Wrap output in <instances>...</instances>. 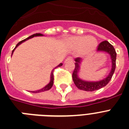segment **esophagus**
Masks as SVG:
<instances>
[{"label":"esophagus","instance_id":"1","mask_svg":"<svg viewBox=\"0 0 129 129\" xmlns=\"http://www.w3.org/2000/svg\"><path fill=\"white\" fill-rule=\"evenodd\" d=\"M70 60H71V61H72V60H73V58H72V57H67V59H66V60H65V62H67V61H70Z\"/></svg>","mask_w":129,"mask_h":129}]
</instances>
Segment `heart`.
Listing matches in <instances>:
<instances>
[{
  "mask_svg": "<svg viewBox=\"0 0 129 129\" xmlns=\"http://www.w3.org/2000/svg\"><path fill=\"white\" fill-rule=\"evenodd\" d=\"M66 44L70 49L76 50L81 57L93 55L97 49L98 42L92 36H74L66 40Z\"/></svg>",
  "mask_w": 129,
  "mask_h": 129,
  "instance_id": "heart-1",
  "label": "heart"
}]
</instances>
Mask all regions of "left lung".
<instances>
[{"mask_svg": "<svg viewBox=\"0 0 129 129\" xmlns=\"http://www.w3.org/2000/svg\"><path fill=\"white\" fill-rule=\"evenodd\" d=\"M97 51H104V52L108 53L110 55L112 64L110 72L106 78L99 81H87L81 80L80 78H79L78 74L80 70V65L81 59L80 57H77L75 59V69L72 73V79H73L74 84L79 89L86 91H96L106 86L112 79V76L114 74L115 70V65H116L115 62H116V55H117L114 46L110 44L108 41L104 40L99 44L97 47Z\"/></svg>", "mask_w": 129, "mask_h": 129, "instance_id": "obj_1", "label": "left lung"}]
</instances>
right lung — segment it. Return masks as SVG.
Returning <instances> with one entry per match:
<instances>
[{"mask_svg": "<svg viewBox=\"0 0 129 129\" xmlns=\"http://www.w3.org/2000/svg\"><path fill=\"white\" fill-rule=\"evenodd\" d=\"M43 36V35H42V34H40V33H36V34H34V35H31V36H29V37H28V38H26V39H25V40H21V42H19L18 44H17L16 45V46H15V48L14 49V50L12 51V53H13V52H14V49H15V48H17V47L19 46V45L21 44L22 42H23L26 41V40H28V39H30V38H33L34 36ZM62 64L60 63V64H59V65L57 66V67H61V66H62ZM57 67H55V69H56ZM55 69H54L52 71H51V80H50V82H49V83H48V84L46 86H45L44 87L42 88V89H41L38 90V91H32V93H40V92H43V91H48V90H49V89H51V87H52L53 85V79H54V78H53V71H54V70H55Z\"/></svg>", "mask_w": 129, "mask_h": 129, "instance_id": "1", "label": "right lung"}]
</instances>
